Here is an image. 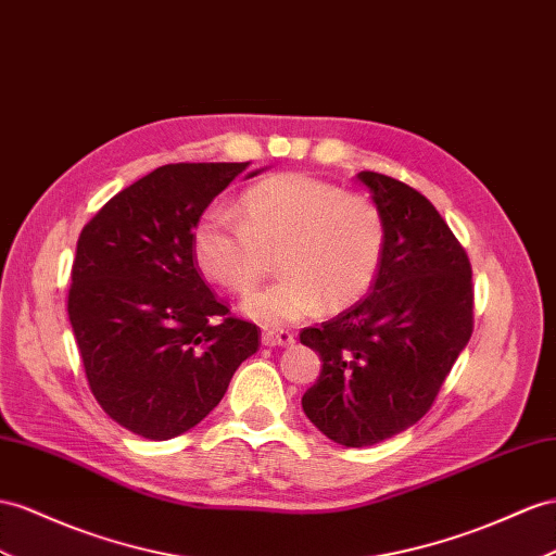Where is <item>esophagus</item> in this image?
<instances>
[{"mask_svg": "<svg viewBox=\"0 0 556 556\" xmlns=\"http://www.w3.org/2000/svg\"><path fill=\"white\" fill-rule=\"evenodd\" d=\"M295 343V338L291 331H283V329H263V345L267 348H289Z\"/></svg>", "mask_w": 556, "mask_h": 556, "instance_id": "esophagus-1", "label": "esophagus"}]
</instances>
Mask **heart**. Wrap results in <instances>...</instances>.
Segmentation results:
<instances>
[{
	"label": "heart",
	"instance_id": "heart-1",
	"mask_svg": "<svg viewBox=\"0 0 556 556\" xmlns=\"http://www.w3.org/2000/svg\"><path fill=\"white\" fill-rule=\"evenodd\" d=\"M192 255L211 281L249 293L279 255L283 277L249 295L241 309L263 324L298 321L345 309L371 289L386 255V220L364 194L307 174H277L239 199V218L204 211L192 230Z\"/></svg>",
	"mask_w": 556,
	"mask_h": 556
}]
</instances>
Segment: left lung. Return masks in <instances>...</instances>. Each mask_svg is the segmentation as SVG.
<instances>
[{
  "mask_svg": "<svg viewBox=\"0 0 556 556\" xmlns=\"http://www.w3.org/2000/svg\"><path fill=\"white\" fill-rule=\"evenodd\" d=\"M357 180L386 220V255L371 293L301 333L321 359L305 416L348 448L416 425L472 336V267L439 211L402 180Z\"/></svg>",
  "mask_w": 556,
  "mask_h": 556,
  "instance_id": "obj_1",
  "label": "left lung"
}]
</instances>
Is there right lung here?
<instances>
[{"mask_svg":"<svg viewBox=\"0 0 556 556\" xmlns=\"http://www.w3.org/2000/svg\"><path fill=\"white\" fill-rule=\"evenodd\" d=\"M247 166L154 168L79 235L67 317L96 402L138 437L192 430L258 350L255 324L230 317L192 255L194 223Z\"/></svg>","mask_w":556,"mask_h":556,"instance_id":"1","label":"right lung"}]
</instances>
